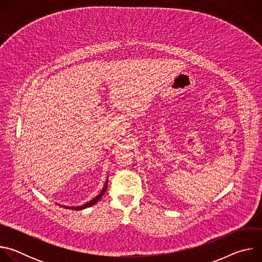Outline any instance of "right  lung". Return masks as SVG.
I'll return each mask as SVG.
<instances>
[{
  "mask_svg": "<svg viewBox=\"0 0 262 262\" xmlns=\"http://www.w3.org/2000/svg\"><path fill=\"white\" fill-rule=\"evenodd\" d=\"M106 186H107V184L105 183V185L103 186V189H102V191H101V193L97 196V197H95L94 199H92L91 201H89L88 203H86V204H84V205H81V206H78V207H66V208H70V209H76V210H82V209H84V208H87V207H90V206H92V205H94V204H96L99 200H100V198H101V196L104 194V192H105V190H106Z\"/></svg>",
  "mask_w": 262,
  "mask_h": 262,
  "instance_id": "obj_1",
  "label": "right lung"
}]
</instances>
